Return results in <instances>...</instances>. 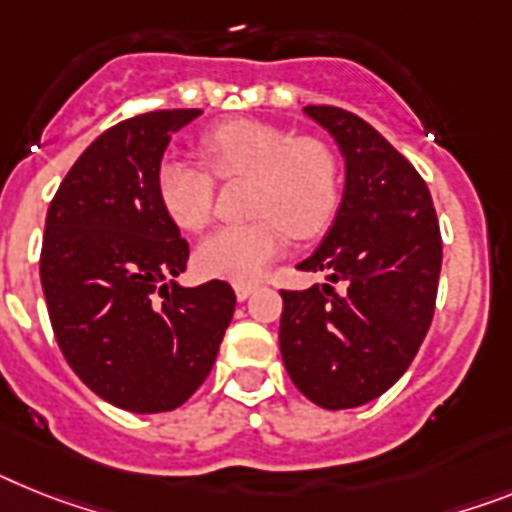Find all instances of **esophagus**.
I'll return each mask as SVG.
<instances>
[{
    "label": "esophagus",
    "instance_id": "obj_1",
    "mask_svg": "<svg viewBox=\"0 0 512 512\" xmlns=\"http://www.w3.org/2000/svg\"><path fill=\"white\" fill-rule=\"evenodd\" d=\"M255 283H234V294L239 302H244V299H249V296L255 294Z\"/></svg>",
    "mask_w": 512,
    "mask_h": 512
}]
</instances>
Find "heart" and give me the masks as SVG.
Wrapping results in <instances>:
<instances>
[{
	"label": "heart",
	"mask_w": 512,
	"mask_h": 512,
	"mask_svg": "<svg viewBox=\"0 0 512 512\" xmlns=\"http://www.w3.org/2000/svg\"><path fill=\"white\" fill-rule=\"evenodd\" d=\"M200 150L218 176H252L249 210L257 218L229 223L195 249L203 276L252 281L296 236H315L330 223L341 195L333 150L252 119H234L208 130ZM156 190L166 216L184 231L203 229L213 216L216 179L205 166L169 153L156 171Z\"/></svg>",
	"instance_id": "obj_1"
}]
</instances>
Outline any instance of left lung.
<instances>
[{"mask_svg":"<svg viewBox=\"0 0 512 512\" xmlns=\"http://www.w3.org/2000/svg\"><path fill=\"white\" fill-rule=\"evenodd\" d=\"M304 117L336 140L346 182L328 234L299 263L322 270L328 283L281 291L278 343L291 382L309 401L354 409L385 393L427 336L440 226L424 179L372 124L336 106H304Z\"/></svg>","mask_w":512,"mask_h":512,"instance_id":"1","label":"left lung"}]
</instances>
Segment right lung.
<instances>
[{
	"label": "right lung",
	"mask_w": 512,
	"mask_h": 512,
	"mask_svg": "<svg viewBox=\"0 0 512 512\" xmlns=\"http://www.w3.org/2000/svg\"><path fill=\"white\" fill-rule=\"evenodd\" d=\"M200 114L150 111L106 130L46 213L41 286L59 349L98 398L132 414L182 406L234 317L226 281H176L190 247L156 190L171 135Z\"/></svg>",
	"instance_id": "obj_1"
}]
</instances>
